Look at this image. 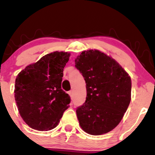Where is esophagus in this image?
<instances>
[{
    "label": "esophagus",
    "mask_w": 155,
    "mask_h": 155,
    "mask_svg": "<svg viewBox=\"0 0 155 155\" xmlns=\"http://www.w3.org/2000/svg\"><path fill=\"white\" fill-rule=\"evenodd\" d=\"M68 95H70V97L72 98V96H73V92H72V91H69L68 92Z\"/></svg>",
    "instance_id": "esophagus-1"
}]
</instances>
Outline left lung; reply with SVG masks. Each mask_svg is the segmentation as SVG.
<instances>
[{"label": "left lung", "mask_w": 155, "mask_h": 155, "mask_svg": "<svg viewBox=\"0 0 155 155\" xmlns=\"http://www.w3.org/2000/svg\"><path fill=\"white\" fill-rule=\"evenodd\" d=\"M75 64L87 88L85 103L76 109L80 127L93 136L110 132L128 108L130 76L114 58L97 49L83 51Z\"/></svg>", "instance_id": "left-lung-1"}]
</instances>
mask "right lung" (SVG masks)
<instances>
[{
    "instance_id": "right-lung-1",
    "label": "right lung",
    "mask_w": 155,
    "mask_h": 155,
    "mask_svg": "<svg viewBox=\"0 0 155 155\" xmlns=\"http://www.w3.org/2000/svg\"><path fill=\"white\" fill-rule=\"evenodd\" d=\"M71 53L54 51L19 73L15 98L19 114L31 128L47 131L57 127L71 102L61 89L63 68Z\"/></svg>"
}]
</instances>
